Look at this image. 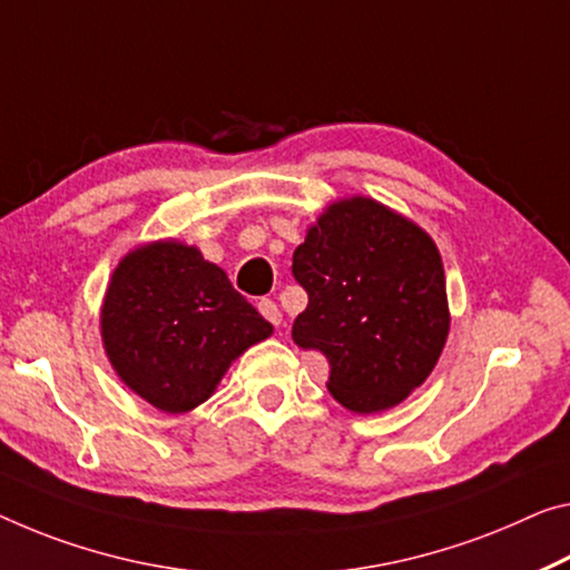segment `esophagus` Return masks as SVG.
<instances>
[{"label": "esophagus", "mask_w": 570, "mask_h": 570, "mask_svg": "<svg viewBox=\"0 0 570 570\" xmlns=\"http://www.w3.org/2000/svg\"><path fill=\"white\" fill-rule=\"evenodd\" d=\"M257 308L269 323H273V326H279V321H283V313H279L275 301H269V297H262V301L257 303Z\"/></svg>", "instance_id": "34e87169"}]
</instances>
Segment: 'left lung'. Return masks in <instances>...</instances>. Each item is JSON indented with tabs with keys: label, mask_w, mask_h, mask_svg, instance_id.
I'll list each match as a JSON object with an SVG mask.
<instances>
[{
	"label": "left lung",
	"mask_w": 570,
	"mask_h": 570,
	"mask_svg": "<svg viewBox=\"0 0 570 570\" xmlns=\"http://www.w3.org/2000/svg\"><path fill=\"white\" fill-rule=\"evenodd\" d=\"M308 308L293 341L328 358L326 387L352 413H380L420 387L449 336L435 242L374 198L336 200L293 255Z\"/></svg>",
	"instance_id": "1"
}]
</instances>
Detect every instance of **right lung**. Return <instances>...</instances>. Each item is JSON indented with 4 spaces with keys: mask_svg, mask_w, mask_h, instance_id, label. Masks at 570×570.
I'll return each mask as SVG.
<instances>
[{
    "mask_svg": "<svg viewBox=\"0 0 570 570\" xmlns=\"http://www.w3.org/2000/svg\"><path fill=\"white\" fill-rule=\"evenodd\" d=\"M269 334L273 326L224 269L175 239L129 252L101 305L114 372L163 413L206 402L234 358Z\"/></svg>",
    "mask_w": 570,
    "mask_h": 570,
    "instance_id": "right-lung-1",
    "label": "right lung"
}]
</instances>
